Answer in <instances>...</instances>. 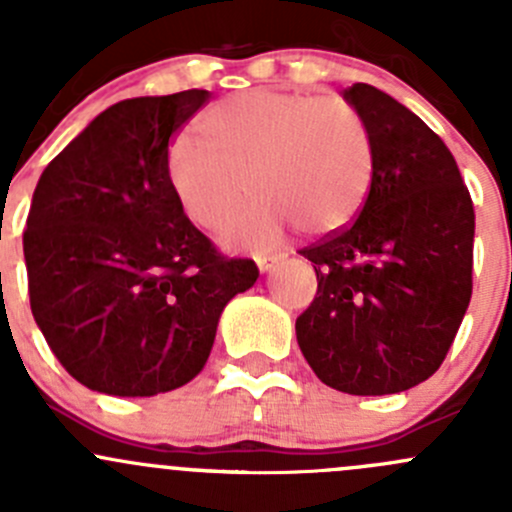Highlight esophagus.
<instances>
[{"mask_svg": "<svg viewBox=\"0 0 512 512\" xmlns=\"http://www.w3.org/2000/svg\"><path fill=\"white\" fill-rule=\"evenodd\" d=\"M282 260H285V257H282V255H257L255 257V262H257V267H260V272H270L272 267L280 265Z\"/></svg>", "mask_w": 512, "mask_h": 512, "instance_id": "esophagus-1", "label": "esophagus"}]
</instances>
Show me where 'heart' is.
<instances>
[{
	"instance_id": "obj_1",
	"label": "heart",
	"mask_w": 512,
	"mask_h": 512,
	"mask_svg": "<svg viewBox=\"0 0 512 512\" xmlns=\"http://www.w3.org/2000/svg\"><path fill=\"white\" fill-rule=\"evenodd\" d=\"M205 143L175 136L165 178L185 218L220 232L255 200L227 242L267 247L292 225L332 235L364 208L374 180V141L344 98L255 89L215 103L200 118Z\"/></svg>"
}]
</instances>
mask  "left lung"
Returning <instances> with one entry per match:
<instances>
[{"label":"left lung","instance_id":"1","mask_svg":"<svg viewBox=\"0 0 512 512\" xmlns=\"http://www.w3.org/2000/svg\"><path fill=\"white\" fill-rule=\"evenodd\" d=\"M374 141V180L344 230L299 250L317 297L297 344L319 381L399 394L446 359L473 292L476 213L456 158L414 111L369 84L344 89Z\"/></svg>","mask_w":512,"mask_h":512}]
</instances>
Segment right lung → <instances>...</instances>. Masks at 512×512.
<instances>
[{"mask_svg": "<svg viewBox=\"0 0 512 512\" xmlns=\"http://www.w3.org/2000/svg\"><path fill=\"white\" fill-rule=\"evenodd\" d=\"M210 91L113 103L36 183L24 260L32 314L79 384L156 396L203 371L220 314L257 282L175 203L165 148Z\"/></svg>", "mask_w": 512, "mask_h": 512, "instance_id": "add662e5", "label": "right lung"}]
</instances>
